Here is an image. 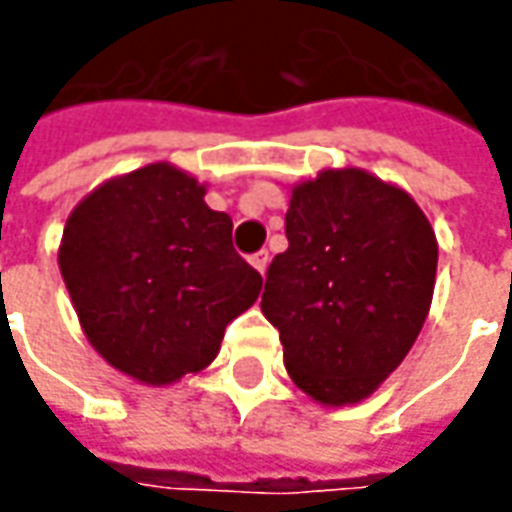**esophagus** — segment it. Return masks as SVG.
<instances>
[{"mask_svg": "<svg viewBox=\"0 0 512 512\" xmlns=\"http://www.w3.org/2000/svg\"><path fill=\"white\" fill-rule=\"evenodd\" d=\"M267 262H270V253H267V250H259V253H253V256H250V265L256 267L259 273H265Z\"/></svg>", "mask_w": 512, "mask_h": 512, "instance_id": "1", "label": "esophagus"}]
</instances>
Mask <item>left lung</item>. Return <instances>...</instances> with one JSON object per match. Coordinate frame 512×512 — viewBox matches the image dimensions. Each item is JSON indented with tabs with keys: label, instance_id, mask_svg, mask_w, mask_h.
I'll return each instance as SVG.
<instances>
[{
	"label": "left lung",
	"instance_id": "8db88e82",
	"mask_svg": "<svg viewBox=\"0 0 512 512\" xmlns=\"http://www.w3.org/2000/svg\"><path fill=\"white\" fill-rule=\"evenodd\" d=\"M285 233L262 313L279 330L287 373L313 402H362L404 362L430 313L436 233L407 190L362 168L290 187Z\"/></svg>",
	"mask_w": 512,
	"mask_h": 512
}]
</instances>
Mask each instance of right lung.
<instances>
[{
	"instance_id": "obj_1",
	"label": "right lung",
	"mask_w": 512,
	"mask_h": 512,
	"mask_svg": "<svg viewBox=\"0 0 512 512\" xmlns=\"http://www.w3.org/2000/svg\"><path fill=\"white\" fill-rule=\"evenodd\" d=\"M207 185L153 162L90 190L70 210L59 270L93 350L133 382L165 387L216 359L225 327L262 276L233 250V222Z\"/></svg>"
}]
</instances>
